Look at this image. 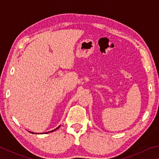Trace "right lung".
Masks as SVG:
<instances>
[{"mask_svg":"<svg viewBox=\"0 0 159 159\" xmlns=\"http://www.w3.org/2000/svg\"><path fill=\"white\" fill-rule=\"evenodd\" d=\"M60 127V126H58V127H57V128H56V129H54V130H53V131H48V132H47V133H50V132H53V131H55V130H56V129H58ZM32 133V134H34V133H33V132H31ZM47 133H46V134H47Z\"/></svg>","mask_w":159,"mask_h":159,"instance_id":"right-lung-1","label":"right lung"}]
</instances>
